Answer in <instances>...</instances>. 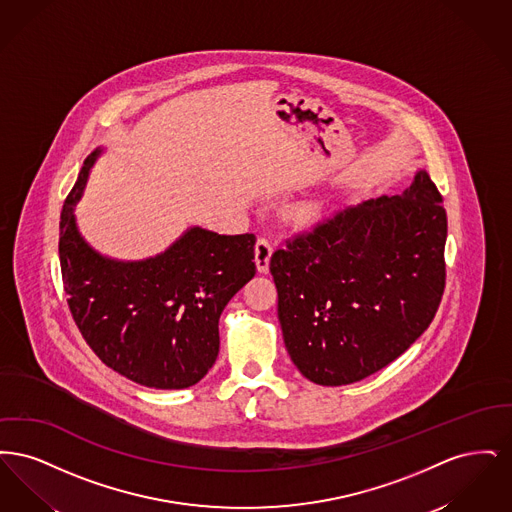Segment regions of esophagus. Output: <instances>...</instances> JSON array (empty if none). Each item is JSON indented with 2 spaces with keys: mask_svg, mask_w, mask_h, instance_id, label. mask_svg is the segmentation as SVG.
<instances>
[{
  "mask_svg": "<svg viewBox=\"0 0 512 512\" xmlns=\"http://www.w3.org/2000/svg\"><path fill=\"white\" fill-rule=\"evenodd\" d=\"M270 255H272V242L268 238H259L255 244V261H257L259 272L267 274Z\"/></svg>",
  "mask_w": 512,
  "mask_h": 512,
  "instance_id": "1",
  "label": "esophagus"
}]
</instances>
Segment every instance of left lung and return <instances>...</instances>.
Here are the masks:
<instances>
[{
  "label": "left lung",
  "mask_w": 512,
  "mask_h": 512,
  "mask_svg": "<svg viewBox=\"0 0 512 512\" xmlns=\"http://www.w3.org/2000/svg\"><path fill=\"white\" fill-rule=\"evenodd\" d=\"M441 201L418 171L403 194L340 211L272 253L282 336L307 380L359 382L430 326L445 288Z\"/></svg>",
  "instance_id": "left-lung-1"
}]
</instances>
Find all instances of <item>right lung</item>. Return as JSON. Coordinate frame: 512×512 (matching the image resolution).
<instances>
[{"mask_svg":"<svg viewBox=\"0 0 512 512\" xmlns=\"http://www.w3.org/2000/svg\"><path fill=\"white\" fill-rule=\"evenodd\" d=\"M84 161L59 224L67 303L86 343L124 378L155 390L197 384L219 355V318L255 276V236H220L194 226L144 261L103 257L80 236L74 205L90 169Z\"/></svg>","mask_w":512,"mask_h":512,"instance_id":"right-lung-1","label":"right lung"}]
</instances>
